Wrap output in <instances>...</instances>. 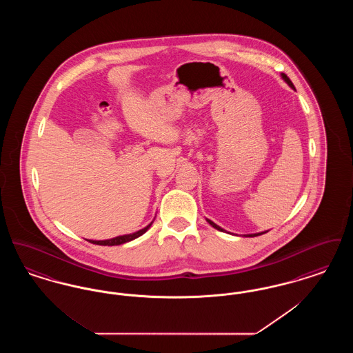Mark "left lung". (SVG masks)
Listing matches in <instances>:
<instances>
[{"mask_svg":"<svg viewBox=\"0 0 353 353\" xmlns=\"http://www.w3.org/2000/svg\"><path fill=\"white\" fill-rule=\"evenodd\" d=\"M281 77H282V79L285 81V83L288 84V85H290L292 90H295V85L292 84V82L290 81V78H288L285 74L282 72V74H281ZM206 221H208V223H209V225H212L214 229H217V230H219V232H223V233H229V232H226L225 229H222L221 226H219L217 223H214L213 221H210V219H206ZM268 232H269V230H266V232H261V233H254V234H243V236H256V235L265 234V233H268ZM229 234H230V233H229Z\"/></svg>","mask_w":353,"mask_h":353,"instance_id":"left-lung-1","label":"left lung"}]
</instances>
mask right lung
Wrapping results in <instances>:
<instances>
[{
	"label": "right lung",
	"instance_id": "1",
	"mask_svg": "<svg viewBox=\"0 0 353 353\" xmlns=\"http://www.w3.org/2000/svg\"><path fill=\"white\" fill-rule=\"evenodd\" d=\"M153 221H154V219H153ZM153 221H152L151 223H148L144 229H140V230H137L134 233L118 235V236H114V238H110V239H101V241H95V239H87V241L94 243V245H101V246H118V245H123V243L131 242V241H134L136 238H139V236L144 234L151 228Z\"/></svg>",
	"mask_w": 353,
	"mask_h": 353
}]
</instances>
